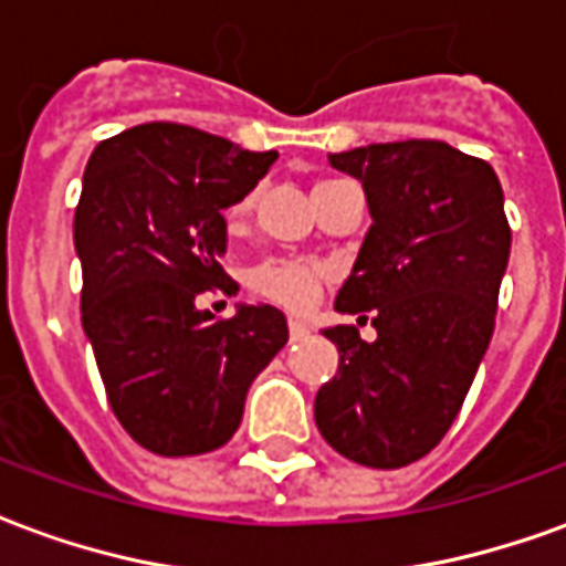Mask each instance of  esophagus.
Instances as JSON below:
<instances>
[{"instance_id": "1", "label": "esophagus", "mask_w": 566, "mask_h": 566, "mask_svg": "<svg viewBox=\"0 0 566 566\" xmlns=\"http://www.w3.org/2000/svg\"><path fill=\"white\" fill-rule=\"evenodd\" d=\"M287 331H291V339H294V343H296V339H303V336H308V333H312V331H308L306 321H300V318L287 321Z\"/></svg>"}]
</instances>
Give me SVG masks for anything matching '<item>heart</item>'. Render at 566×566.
Wrapping results in <instances>:
<instances>
[{
	"label": "heart",
	"instance_id": "heart-1",
	"mask_svg": "<svg viewBox=\"0 0 566 566\" xmlns=\"http://www.w3.org/2000/svg\"><path fill=\"white\" fill-rule=\"evenodd\" d=\"M321 185H327V181H321ZM251 209H254V193H245L239 202H233L227 209L230 230L242 227ZM324 282H327V272L321 270L318 263H306V260H263L248 275V287L254 294L270 300L275 306L291 308V312H308L315 306L324 291Z\"/></svg>",
	"mask_w": 566,
	"mask_h": 566
}]
</instances>
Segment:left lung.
Masks as SVG:
<instances>
[{
	"instance_id": "obj_1",
	"label": "left lung",
	"mask_w": 566,
	"mask_h": 566,
	"mask_svg": "<svg viewBox=\"0 0 566 566\" xmlns=\"http://www.w3.org/2000/svg\"><path fill=\"white\" fill-rule=\"evenodd\" d=\"M367 193L364 248L336 308L355 324L324 336L339 369L315 397L321 437L343 458L397 470L437 449L485 355L512 230L503 187L479 157L437 139L331 154Z\"/></svg>"
}]
</instances>
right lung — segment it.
I'll use <instances>...</instances> for the list:
<instances>
[{"label": "right lung", "instance_id": "1", "mask_svg": "<svg viewBox=\"0 0 566 566\" xmlns=\"http://www.w3.org/2000/svg\"><path fill=\"white\" fill-rule=\"evenodd\" d=\"M275 157L154 120L99 142L84 169L81 324L112 412L154 454L190 458L230 442L251 381L287 343L279 308L242 306L233 318L197 308L206 291H239L221 266L223 209Z\"/></svg>", "mask_w": 566, "mask_h": 566}]
</instances>
